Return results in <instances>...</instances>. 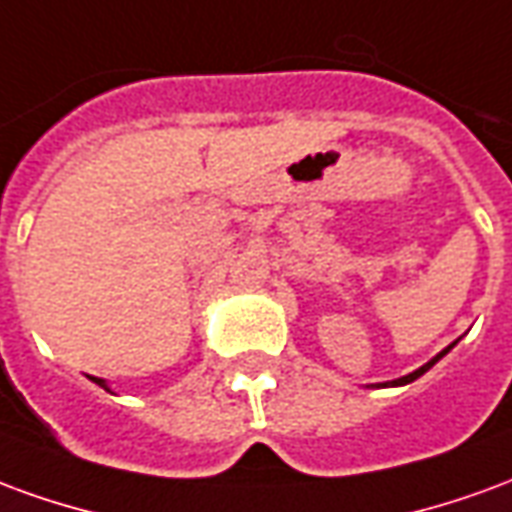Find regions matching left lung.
Instances as JSON below:
<instances>
[{
  "instance_id": "obj_1",
  "label": "left lung",
  "mask_w": 512,
  "mask_h": 512,
  "mask_svg": "<svg viewBox=\"0 0 512 512\" xmlns=\"http://www.w3.org/2000/svg\"><path fill=\"white\" fill-rule=\"evenodd\" d=\"M450 348H452V345H450ZM450 348H447V351H450ZM447 351H441V354L436 356V359H430L428 365H422V367H419V370H414V373H408V376H403V378H397V381H392V386H400V384H411V381H414V378H419V376H422V373H428L430 367L436 365V362H439L441 356L447 354Z\"/></svg>"
}]
</instances>
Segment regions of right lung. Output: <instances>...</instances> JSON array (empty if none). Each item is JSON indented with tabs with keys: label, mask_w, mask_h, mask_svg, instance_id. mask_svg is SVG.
<instances>
[{
	"label": "right lung",
	"mask_w": 512,
	"mask_h": 512,
	"mask_svg": "<svg viewBox=\"0 0 512 512\" xmlns=\"http://www.w3.org/2000/svg\"><path fill=\"white\" fill-rule=\"evenodd\" d=\"M93 381H95V384H98V386H106L104 381H101V378H93Z\"/></svg>",
	"instance_id": "1"
}]
</instances>
